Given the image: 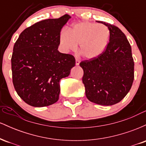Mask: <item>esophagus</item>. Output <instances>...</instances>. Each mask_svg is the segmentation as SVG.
Instances as JSON below:
<instances>
[{"label":"esophagus","instance_id":"obj_1","mask_svg":"<svg viewBox=\"0 0 146 146\" xmlns=\"http://www.w3.org/2000/svg\"><path fill=\"white\" fill-rule=\"evenodd\" d=\"M80 60H78V59L75 60V64H76V65H79V64H80Z\"/></svg>","mask_w":146,"mask_h":146}]
</instances>
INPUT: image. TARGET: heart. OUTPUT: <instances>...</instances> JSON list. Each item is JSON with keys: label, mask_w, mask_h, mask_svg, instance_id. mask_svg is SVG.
<instances>
[{"label": "heart", "mask_w": 146, "mask_h": 146, "mask_svg": "<svg viewBox=\"0 0 146 146\" xmlns=\"http://www.w3.org/2000/svg\"><path fill=\"white\" fill-rule=\"evenodd\" d=\"M110 31L108 27L93 22H80L60 33L59 42L64 51L76 50L87 60L100 58L108 48Z\"/></svg>", "instance_id": "1"}]
</instances>
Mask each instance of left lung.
I'll list each match as a JSON object with an SVG mask.
<instances>
[{"label":"left lung","mask_w":146,"mask_h":146,"mask_svg":"<svg viewBox=\"0 0 146 146\" xmlns=\"http://www.w3.org/2000/svg\"><path fill=\"white\" fill-rule=\"evenodd\" d=\"M109 29L108 48L100 58L80 63L84 71L82 82L89 101L111 106L121 101L134 80L131 46L125 34L115 25L99 21Z\"/></svg>","instance_id":"obj_1"}]
</instances>
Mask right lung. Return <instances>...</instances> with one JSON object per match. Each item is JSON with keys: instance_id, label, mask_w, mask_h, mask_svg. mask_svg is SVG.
Wrapping results in <instances>:
<instances>
[{"instance_id": "1", "label": "right lung", "mask_w": 146, "mask_h": 146, "mask_svg": "<svg viewBox=\"0 0 146 146\" xmlns=\"http://www.w3.org/2000/svg\"><path fill=\"white\" fill-rule=\"evenodd\" d=\"M71 16L46 19L25 29L15 42L11 56L13 84L27 104L44 107L59 99L60 81L69 75L74 56L58 51L62 27Z\"/></svg>"}]
</instances>
